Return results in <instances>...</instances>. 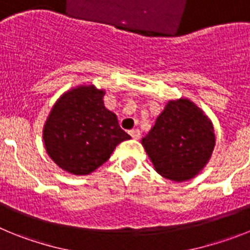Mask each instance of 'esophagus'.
I'll return each instance as SVG.
<instances>
[{
    "mask_svg": "<svg viewBox=\"0 0 250 250\" xmlns=\"http://www.w3.org/2000/svg\"><path fill=\"white\" fill-rule=\"evenodd\" d=\"M129 134H130V135H131V138H132V139H136V140H138V139L140 138V131H139L138 129H135V130H130Z\"/></svg>",
    "mask_w": 250,
    "mask_h": 250,
    "instance_id": "obj_1",
    "label": "esophagus"
}]
</instances>
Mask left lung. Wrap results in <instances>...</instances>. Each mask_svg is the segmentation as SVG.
I'll return each instance as SVG.
<instances>
[{"label":"left lung","mask_w":250,"mask_h":250,"mask_svg":"<svg viewBox=\"0 0 250 250\" xmlns=\"http://www.w3.org/2000/svg\"><path fill=\"white\" fill-rule=\"evenodd\" d=\"M141 144L161 176L187 182L204 169L215 146L210 119L189 99L170 100Z\"/></svg>","instance_id":"8db88e82"}]
</instances>
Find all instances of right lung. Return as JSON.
Returning <instances> with one entry per match:
<instances>
[{
  "instance_id": "obj_1",
  "label": "right lung",
  "mask_w": 250,
  "mask_h": 250,
  "mask_svg": "<svg viewBox=\"0 0 250 250\" xmlns=\"http://www.w3.org/2000/svg\"><path fill=\"white\" fill-rule=\"evenodd\" d=\"M105 90L80 85L52 106L43 125V145L57 167L87 175L109 160L121 141L129 140L114 112L104 104Z\"/></svg>"
}]
</instances>
